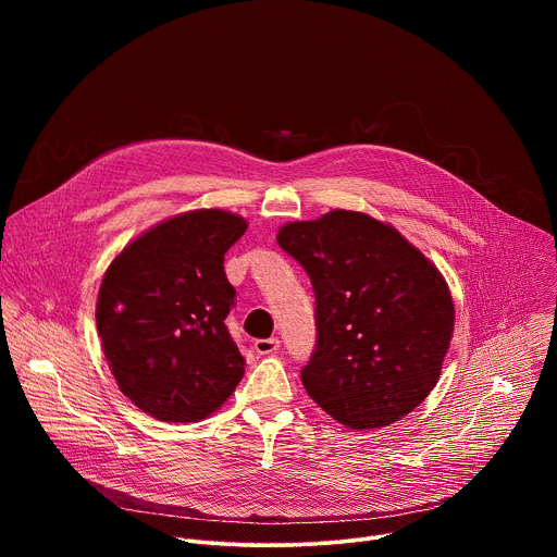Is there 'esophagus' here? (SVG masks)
Masks as SVG:
<instances>
[{
	"label": "esophagus",
	"instance_id": "obj_1",
	"mask_svg": "<svg viewBox=\"0 0 557 557\" xmlns=\"http://www.w3.org/2000/svg\"><path fill=\"white\" fill-rule=\"evenodd\" d=\"M253 346H256V352H258V355H273V352L280 348V339H277V337L258 339Z\"/></svg>",
	"mask_w": 557,
	"mask_h": 557
}]
</instances>
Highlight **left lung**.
Instances as JSON below:
<instances>
[{
	"mask_svg": "<svg viewBox=\"0 0 557 557\" xmlns=\"http://www.w3.org/2000/svg\"><path fill=\"white\" fill-rule=\"evenodd\" d=\"M277 245L314 290L317 344L301 368L310 399L350 430L383 428L419 408L454 333L438 269L394 226L359 211L288 222Z\"/></svg>",
	"mask_w": 557,
	"mask_h": 557,
	"instance_id": "1",
	"label": "left lung"
}]
</instances>
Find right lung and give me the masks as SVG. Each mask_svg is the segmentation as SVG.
Listing matches in <instances>:
<instances>
[{
  "mask_svg": "<svg viewBox=\"0 0 557 557\" xmlns=\"http://www.w3.org/2000/svg\"><path fill=\"white\" fill-rule=\"evenodd\" d=\"M247 220L198 209L138 235L110 264L97 301V329L127 399L168 423L215 412L245 374L226 331L235 288L224 253Z\"/></svg>",
  "mask_w": 557,
  "mask_h": 557,
  "instance_id": "add662e5",
  "label": "right lung"
}]
</instances>
